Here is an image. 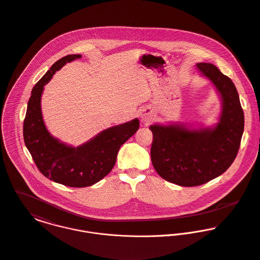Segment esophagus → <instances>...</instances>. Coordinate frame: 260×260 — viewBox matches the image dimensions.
<instances>
[{
  "label": "esophagus",
  "instance_id": "1",
  "mask_svg": "<svg viewBox=\"0 0 260 260\" xmlns=\"http://www.w3.org/2000/svg\"><path fill=\"white\" fill-rule=\"evenodd\" d=\"M140 115H141V120L142 121H149V120L152 119V114L149 110H143Z\"/></svg>",
  "mask_w": 260,
  "mask_h": 260
}]
</instances>
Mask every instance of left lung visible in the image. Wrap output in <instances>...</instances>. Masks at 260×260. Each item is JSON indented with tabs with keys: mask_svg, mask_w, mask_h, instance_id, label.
I'll list each match as a JSON object with an SVG mask.
<instances>
[{
	"mask_svg": "<svg viewBox=\"0 0 260 260\" xmlns=\"http://www.w3.org/2000/svg\"><path fill=\"white\" fill-rule=\"evenodd\" d=\"M199 73L216 87L222 111L212 127L154 124L151 161L166 180L181 186L206 183L233 164L244 131V113L233 82L212 63H197Z\"/></svg>",
	"mask_w": 260,
	"mask_h": 260,
	"instance_id": "left-lung-1",
	"label": "left lung"
}]
</instances>
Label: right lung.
Masks as SVG:
<instances>
[{"mask_svg":"<svg viewBox=\"0 0 260 260\" xmlns=\"http://www.w3.org/2000/svg\"><path fill=\"white\" fill-rule=\"evenodd\" d=\"M70 54L57 60L31 91L23 126L24 142L36 167L47 178L72 187H85L100 181L112 171L118 151L139 128V120L110 127L86 143L74 147L53 137L41 112L44 86L67 62L81 58Z\"/></svg>","mask_w":260,"mask_h":260,"instance_id":"right-lung-1","label":"right lung"}]
</instances>
